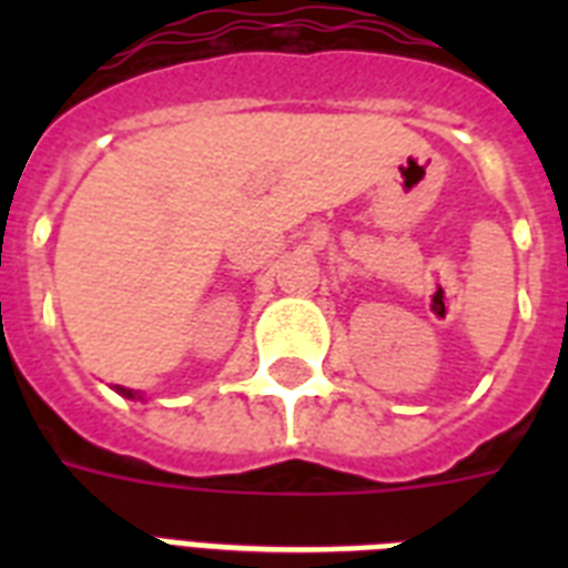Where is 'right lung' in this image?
I'll use <instances>...</instances> for the list:
<instances>
[{
	"label": "right lung",
	"mask_w": 568,
	"mask_h": 568,
	"mask_svg": "<svg viewBox=\"0 0 568 568\" xmlns=\"http://www.w3.org/2000/svg\"><path fill=\"white\" fill-rule=\"evenodd\" d=\"M114 392H118V395H123V397H132V400H141V395H138V392H132V388L114 386Z\"/></svg>",
	"instance_id": "right-lung-1"
}]
</instances>
